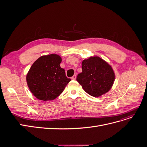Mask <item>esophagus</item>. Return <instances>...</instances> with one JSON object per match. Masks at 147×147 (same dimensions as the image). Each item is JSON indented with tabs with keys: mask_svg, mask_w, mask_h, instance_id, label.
<instances>
[{
	"mask_svg": "<svg viewBox=\"0 0 147 147\" xmlns=\"http://www.w3.org/2000/svg\"><path fill=\"white\" fill-rule=\"evenodd\" d=\"M76 79V75H73V77H72V80H75Z\"/></svg>",
	"mask_w": 147,
	"mask_h": 147,
	"instance_id": "1",
	"label": "esophagus"
}]
</instances>
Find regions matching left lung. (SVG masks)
Returning a JSON list of instances; mask_svg holds the SVG:
<instances>
[{"instance_id": "1", "label": "left lung", "mask_w": 147, "mask_h": 147, "mask_svg": "<svg viewBox=\"0 0 147 147\" xmlns=\"http://www.w3.org/2000/svg\"><path fill=\"white\" fill-rule=\"evenodd\" d=\"M82 72L77 77L88 94L99 97L108 92L115 81V74L109 64L99 57H91L83 61Z\"/></svg>"}]
</instances>
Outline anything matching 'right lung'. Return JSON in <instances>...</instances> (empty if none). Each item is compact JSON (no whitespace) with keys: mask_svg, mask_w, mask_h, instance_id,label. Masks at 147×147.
<instances>
[{"mask_svg":"<svg viewBox=\"0 0 147 147\" xmlns=\"http://www.w3.org/2000/svg\"><path fill=\"white\" fill-rule=\"evenodd\" d=\"M57 55L42 56L34 62L26 76L30 91L37 99L52 100L58 97L71 80L60 67Z\"/></svg>","mask_w":147,"mask_h":147,"instance_id":"right-lung-1","label":"right lung"}]
</instances>
